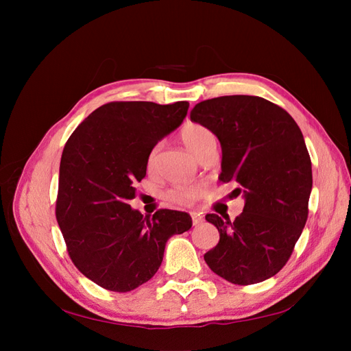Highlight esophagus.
Here are the masks:
<instances>
[{
	"label": "esophagus",
	"mask_w": 351,
	"mask_h": 351,
	"mask_svg": "<svg viewBox=\"0 0 351 351\" xmlns=\"http://www.w3.org/2000/svg\"><path fill=\"white\" fill-rule=\"evenodd\" d=\"M192 222L195 227H197L202 224V222H204V218H202L199 214H192Z\"/></svg>",
	"instance_id": "esophagus-1"
}]
</instances>
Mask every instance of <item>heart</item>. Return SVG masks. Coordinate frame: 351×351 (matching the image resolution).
I'll use <instances>...</instances> for the list:
<instances>
[{
	"label": "heart",
	"mask_w": 351,
	"mask_h": 351,
	"mask_svg": "<svg viewBox=\"0 0 351 351\" xmlns=\"http://www.w3.org/2000/svg\"><path fill=\"white\" fill-rule=\"evenodd\" d=\"M180 137L184 142V145L189 147L192 154L199 159L210 147L217 146V137L210 129L206 125H202L199 123H189L186 124L182 132H180ZM161 151V145H155L149 156H147V167L152 168L156 162V158ZM204 193V189L200 186H187V187H174L168 190L167 197L171 200L173 204L177 205H192Z\"/></svg>",
	"instance_id": "heart-1"
}]
</instances>
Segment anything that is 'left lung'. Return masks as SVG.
Wrapping results in <instances>:
<instances>
[{"label":"left lung","instance_id":"left-lung-1","mask_svg":"<svg viewBox=\"0 0 351 351\" xmlns=\"http://www.w3.org/2000/svg\"><path fill=\"white\" fill-rule=\"evenodd\" d=\"M190 120L206 125L222 147V183L240 184L234 219L208 214L219 241L205 253L224 280L249 285L274 277L289 262L309 214L312 162L293 117L261 97L230 95L196 104Z\"/></svg>","mask_w":351,"mask_h":351}]
</instances>
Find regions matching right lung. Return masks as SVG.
<instances>
[{
  "mask_svg": "<svg viewBox=\"0 0 351 351\" xmlns=\"http://www.w3.org/2000/svg\"><path fill=\"white\" fill-rule=\"evenodd\" d=\"M187 110V101L108 102L64 146L57 222L74 267L105 290L125 293L149 281L167 240L192 227L186 212L158 209L143 217L129 205L151 149L183 123Z\"/></svg>",
  "mask_w": 351,
  "mask_h": 351,
  "instance_id": "add662e5",
  "label": "right lung"
}]
</instances>
